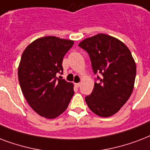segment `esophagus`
Returning <instances> with one entry per match:
<instances>
[{
    "label": "esophagus",
    "mask_w": 150,
    "mask_h": 150,
    "mask_svg": "<svg viewBox=\"0 0 150 150\" xmlns=\"http://www.w3.org/2000/svg\"><path fill=\"white\" fill-rule=\"evenodd\" d=\"M75 86H76V87H79L80 86V83H75Z\"/></svg>",
    "instance_id": "34e87169"
}]
</instances>
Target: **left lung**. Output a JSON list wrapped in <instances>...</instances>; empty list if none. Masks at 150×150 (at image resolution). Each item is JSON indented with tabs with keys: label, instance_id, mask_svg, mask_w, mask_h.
<instances>
[{
	"label": "left lung",
	"instance_id": "left-lung-1",
	"mask_svg": "<svg viewBox=\"0 0 150 150\" xmlns=\"http://www.w3.org/2000/svg\"><path fill=\"white\" fill-rule=\"evenodd\" d=\"M79 46L89 54L98 80L92 93L85 98L86 102L98 116H112L133 91L136 64L132 55L123 42L104 34L86 38Z\"/></svg>",
	"mask_w": 150,
	"mask_h": 150
}]
</instances>
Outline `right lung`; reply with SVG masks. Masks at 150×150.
Listing matches in <instances>:
<instances>
[{
	"instance_id": "1",
	"label": "right lung",
	"mask_w": 150,
	"mask_h": 150,
	"mask_svg": "<svg viewBox=\"0 0 150 150\" xmlns=\"http://www.w3.org/2000/svg\"><path fill=\"white\" fill-rule=\"evenodd\" d=\"M73 45L71 40L48 36L35 40L22 55L18 69L22 92L30 106L45 118L64 112L75 93L72 83L57 76L63 74V59Z\"/></svg>"
}]
</instances>
